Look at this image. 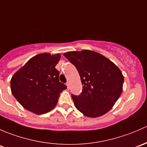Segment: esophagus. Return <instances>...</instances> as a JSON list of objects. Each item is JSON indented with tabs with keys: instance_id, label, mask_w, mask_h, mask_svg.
I'll return each instance as SVG.
<instances>
[{
	"instance_id": "obj_1",
	"label": "esophagus",
	"mask_w": 147,
	"mask_h": 147,
	"mask_svg": "<svg viewBox=\"0 0 147 147\" xmlns=\"http://www.w3.org/2000/svg\"><path fill=\"white\" fill-rule=\"evenodd\" d=\"M66 86H67V89H69V82H67L66 83Z\"/></svg>"
}]
</instances>
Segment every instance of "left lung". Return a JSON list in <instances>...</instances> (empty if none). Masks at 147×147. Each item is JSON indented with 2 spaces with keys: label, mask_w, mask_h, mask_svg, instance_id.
<instances>
[{
  "label": "left lung",
  "mask_w": 147,
  "mask_h": 147,
  "mask_svg": "<svg viewBox=\"0 0 147 147\" xmlns=\"http://www.w3.org/2000/svg\"><path fill=\"white\" fill-rule=\"evenodd\" d=\"M64 56L76 67L83 85L80 95H72L76 109L89 118L109 112L123 92L124 77L120 69L93 51L67 52Z\"/></svg>",
  "instance_id": "1"
}]
</instances>
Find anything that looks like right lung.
Masks as SVG:
<instances>
[{
	"instance_id": "1",
	"label": "right lung",
	"mask_w": 147,
	"mask_h": 147,
	"mask_svg": "<svg viewBox=\"0 0 147 147\" xmlns=\"http://www.w3.org/2000/svg\"><path fill=\"white\" fill-rule=\"evenodd\" d=\"M60 59V54H38L14 74L12 94L24 109L41 115L56 106L60 93L67 88L59 82V71L55 67Z\"/></svg>"
}]
</instances>
